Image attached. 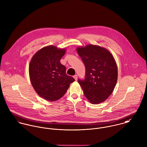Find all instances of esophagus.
<instances>
[{"label": "esophagus", "mask_w": 147, "mask_h": 147, "mask_svg": "<svg viewBox=\"0 0 147 147\" xmlns=\"http://www.w3.org/2000/svg\"><path fill=\"white\" fill-rule=\"evenodd\" d=\"M73 77H74V78L76 80H77V78H78V76H77V75H75V76H73Z\"/></svg>", "instance_id": "obj_1"}]
</instances>
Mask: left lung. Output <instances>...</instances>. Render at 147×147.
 <instances>
[{"instance_id":"obj_1","label":"left lung","mask_w":147,"mask_h":147,"mask_svg":"<svg viewBox=\"0 0 147 147\" xmlns=\"http://www.w3.org/2000/svg\"><path fill=\"white\" fill-rule=\"evenodd\" d=\"M84 63L86 76L78 82L88 101L99 104L113 92L117 80V67L112 53L103 47L88 44L76 48Z\"/></svg>"}]
</instances>
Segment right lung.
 Wrapping results in <instances>:
<instances>
[{
	"mask_svg": "<svg viewBox=\"0 0 147 147\" xmlns=\"http://www.w3.org/2000/svg\"><path fill=\"white\" fill-rule=\"evenodd\" d=\"M66 49L48 45L38 50L29 65L31 84L37 94L44 99L54 102L62 97L75 80L66 73L60 59Z\"/></svg>",
	"mask_w": 147,
	"mask_h": 147,
	"instance_id": "add662e5",
	"label": "right lung"
}]
</instances>
